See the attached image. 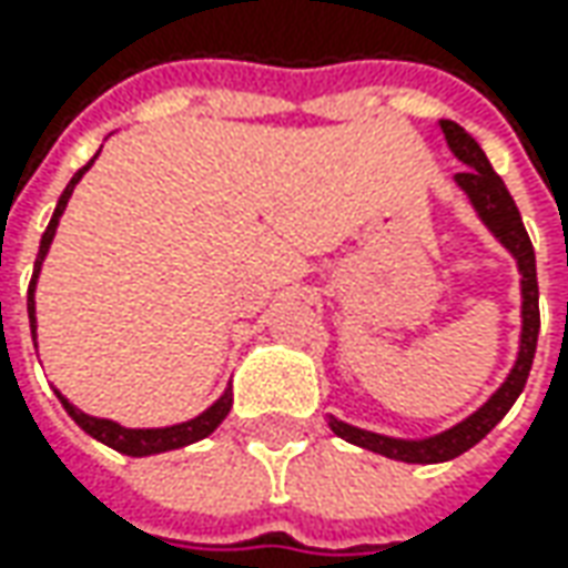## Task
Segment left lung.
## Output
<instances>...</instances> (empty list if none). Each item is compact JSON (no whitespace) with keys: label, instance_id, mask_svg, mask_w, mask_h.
<instances>
[{"label":"left lung","instance_id":"8db88e82","mask_svg":"<svg viewBox=\"0 0 568 568\" xmlns=\"http://www.w3.org/2000/svg\"><path fill=\"white\" fill-rule=\"evenodd\" d=\"M443 132H446L448 148L458 154V161H465L468 170L455 173L458 186L465 189L470 195V202L477 207V214L487 221V227L506 243V250H513L518 258V268H521V294H525V306H521V318H525V328H521V351H518V361L515 369L509 373V379L503 382V388L493 395L490 402L484 404L477 414H470L465 424L452 426L446 433L433 436V439H420V443H404V439H388V436H376V433H366L357 426H347L328 417V426L335 429V436L354 443V446L369 448V452H379L385 458H398V462H410V465H436V462H448V458H458L462 452H468L470 446H477L493 426L499 424L515 398L521 395L528 373H531V363H535L537 351V332H540V306H537V268H535V246H531V236L521 224V214L518 205L513 202L506 183L499 180V173L493 170L484 148L470 139L468 132L458 125V122L443 120Z\"/></svg>","mask_w":568,"mask_h":568}]
</instances>
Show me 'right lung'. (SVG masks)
<instances>
[{
  "label": "right lung",
  "instance_id": "obj_1",
  "mask_svg": "<svg viewBox=\"0 0 568 568\" xmlns=\"http://www.w3.org/2000/svg\"><path fill=\"white\" fill-rule=\"evenodd\" d=\"M94 164V161H91ZM88 164V166H91ZM88 166H81L75 176H72V183L65 186V192L59 195V205L53 211V221H50V227L43 230V240H40V255H37V262H33V277H31V287H28V316H31V335H33V284H37V274H40V265H43V255L50 250V243H53L55 236V224H59V217H62V211L69 205V199H72V189L75 183L81 180V173L88 170ZM59 402L62 407L69 410V417L75 420L88 436H94L98 443L103 446L116 448L122 455H158V452H170V448H183V446H192V443H199V439H205L211 436L221 420L230 414V392H224V398L221 402H214L207 407L205 414H199L195 420H189V424H180V426H166V429H125V426L113 424V420H100V417H88V414H81L75 410L72 404L65 402L62 395H59Z\"/></svg>",
  "mask_w": 568,
  "mask_h": 568
}]
</instances>
